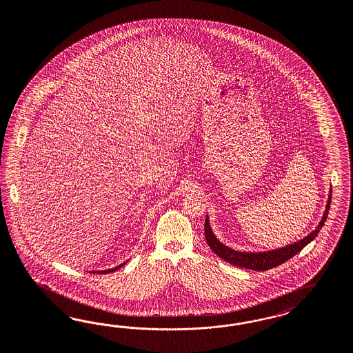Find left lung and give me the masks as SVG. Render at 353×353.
I'll return each mask as SVG.
<instances>
[{
  "instance_id": "1",
  "label": "left lung",
  "mask_w": 353,
  "mask_h": 353,
  "mask_svg": "<svg viewBox=\"0 0 353 353\" xmlns=\"http://www.w3.org/2000/svg\"><path fill=\"white\" fill-rule=\"evenodd\" d=\"M332 203V189L329 194V199L326 204V210L325 214L321 219L319 226L307 235L303 239H300L298 242L289 245V246L277 248V250H272V251H265V252H242V251H235L230 247L225 246L223 242H220L217 239V236L214 234L212 228L210 225V217L205 216V223H204V235H205V241L208 243V246L211 247V250L219 257H221L225 261L230 263L232 265L239 268H246V269H252V270H268L272 268L278 267L281 264H283L285 261H288L289 259L295 256L296 254H299L300 251L310 243L319 233H320L321 228L325 224L326 217L329 214V208Z\"/></svg>"
}]
</instances>
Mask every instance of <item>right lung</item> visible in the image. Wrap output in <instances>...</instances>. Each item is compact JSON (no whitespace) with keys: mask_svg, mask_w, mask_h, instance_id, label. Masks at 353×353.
I'll use <instances>...</instances> for the list:
<instances>
[{"mask_svg":"<svg viewBox=\"0 0 353 353\" xmlns=\"http://www.w3.org/2000/svg\"><path fill=\"white\" fill-rule=\"evenodd\" d=\"M127 263V261H125ZM125 263H123V264H120V265H118V267L115 268H111V269H107V270H98V272H93V273H102V274H105V273H111V272H115V270H118L119 268L123 267Z\"/></svg>","mask_w":353,"mask_h":353,"instance_id":"right-lung-1","label":"right lung"}]
</instances>
